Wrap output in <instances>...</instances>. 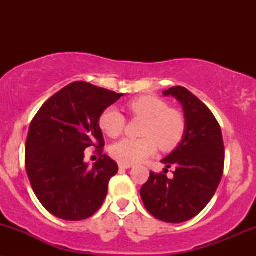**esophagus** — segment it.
Listing matches in <instances>:
<instances>
[{
    "mask_svg": "<svg viewBox=\"0 0 256 256\" xmlns=\"http://www.w3.org/2000/svg\"><path fill=\"white\" fill-rule=\"evenodd\" d=\"M131 167H132V165H130V164H122V162L119 164L120 170H128V168H131Z\"/></svg>",
    "mask_w": 256,
    "mask_h": 256,
    "instance_id": "esophagus-1",
    "label": "esophagus"
}]
</instances>
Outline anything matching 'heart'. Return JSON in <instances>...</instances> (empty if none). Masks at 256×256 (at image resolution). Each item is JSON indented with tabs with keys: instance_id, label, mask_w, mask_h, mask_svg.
Listing matches in <instances>:
<instances>
[{
	"instance_id": "1",
	"label": "heart",
	"mask_w": 256,
	"mask_h": 256,
	"mask_svg": "<svg viewBox=\"0 0 256 256\" xmlns=\"http://www.w3.org/2000/svg\"><path fill=\"white\" fill-rule=\"evenodd\" d=\"M132 116L146 119L142 128L143 138H124L110 146V155L122 164H136L155 154L173 150L183 140L186 122L183 114L168 108L166 101L156 96H140L128 104ZM125 116L116 107H110L100 116L98 125L108 137L116 138L124 131Z\"/></svg>"
}]
</instances>
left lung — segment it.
Returning a JSON list of instances; mask_svg holds the SVG:
<instances>
[{
    "mask_svg": "<svg viewBox=\"0 0 256 256\" xmlns=\"http://www.w3.org/2000/svg\"><path fill=\"white\" fill-rule=\"evenodd\" d=\"M162 94L182 104L186 128L183 140L161 160L166 168L174 167L173 178H167L166 171L150 172L140 198L152 216L178 224L198 216L218 189L224 172V140L216 116L192 92L173 86Z\"/></svg>",
    "mask_w": 256,
    "mask_h": 256,
    "instance_id": "1",
    "label": "left lung"
}]
</instances>
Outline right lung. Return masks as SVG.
Here are the masks:
<instances>
[{
    "label": "right lung",
    "instance_id": "1",
    "mask_svg": "<svg viewBox=\"0 0 256 256\" xmlns=\"http://www.w3.org/2000/svg\"><path fill=\"white\" fill-rule=\"evenodd\" d=\"M122 94L73 82L40 108L28 128L25 166L32 189L52 216L70 222L100 210L118 165L102 155L92 167L84 162L89 146L104 152L100 116Z\"/></svg>",
    "mask_w": 256,
    "mask_h": 256
}]
</instances>
